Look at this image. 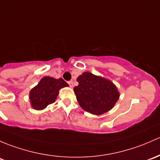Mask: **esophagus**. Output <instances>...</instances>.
Segmentation results:
<instances>
[{
    "instance_id": "34e87169",
    "label": "esophagus",
    "mask_w": 160,
    "mask_h": 160,
    "mask_svg": "<svg viewBox=\"0 0 160 160\" xmlns=\"http://www.w3.org/2000/svg\"><path fill=\"white\" fill-rule=\"evenodd\" d=\"M68 83H69V85H70V87H71V88H72V87H73V85H74V84H73V81H72V80H71V81H69Z\"/></svg>"
}]
</instances>
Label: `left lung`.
<instances>
[{
	"instance_id": "left-lung-1",
	"label": "left lung",
	"mask_w": 160,
	"mask_h": 160,
	"mask_svg": "<svg viewBox=\"0 0 160 160\" xmlns=\"http://www.w3.org/2000/svg\"><path fill=\"white\" fill-rule=\"evenodd\" d=\"M78 86L73 88L80 107L93 115L110 110L119 100L118 89L110 80L89 72L77 77Z\"/></svg>"
}]
</instances>
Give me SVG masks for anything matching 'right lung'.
<instances>
[{
    "label": "right lung",
    "mask_w": 160,
    "mask_h": 160,
    "mask_svg": "<svg viewBox=\"0 0 160 160\" xmlns=\"http://www.w3.org/2000/svg\"><path fill=\"white\" fill-rule=\"evenodd\" d=\"M68 86V83L62 78L43 77L38 84L30 91L31 107L35 110H43L49 104L55 102L60 89Z\"/></svg>",
    "instance_id": "obj_1"
}]
</instances>
